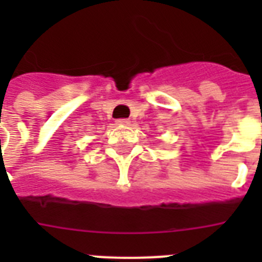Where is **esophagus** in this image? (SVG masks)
I'll use <instances>...</instances> for the list:
<instances>
[{
  "label": "esophagus",
  "mask_w": 262,
  "mask_h": 262,
  "mask_svg": "<svg viewBox=\"0 0 262 262\" xmlns=\"http://www.w3.org/2000/svg\"><path fill=\"white\" fill-rule=\"evenodd\" d=\"M115 123L119 124V126H128V124H129V119H126V118H122V119H117V120H115Z\"/></svg>",
  "instance_id": "1"
}]
</instances>
